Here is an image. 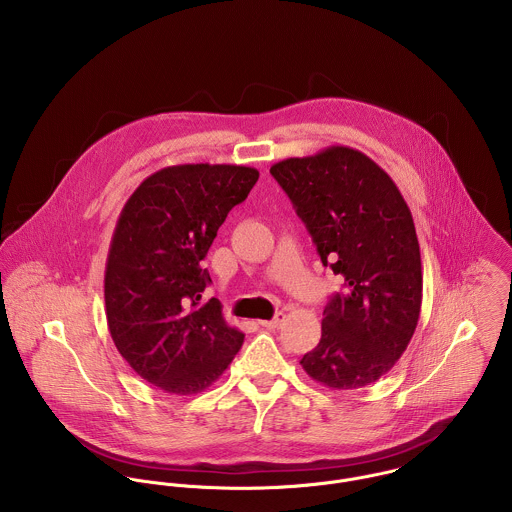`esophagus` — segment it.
Listing matches in <instances>:
<instances>
[{
  "label": "esophagus",
  "instance_id": "esophagus-1",
  "mask_svg": "<svg viewBox=\"0 0 512 512\" xmlns=\"http://www.w3.org/2000/svg\"><path fill=\"white\" fill-rule=\"evenodd\" d=\"M284 320H286V316H284L282 312H278L274 320H266V322H260V326H262V328H266V330H276V328H280V326H282V322H284Z\"/></svg>",
  "mask_w": 512,
  "mask_h": 512
}]
</instances>
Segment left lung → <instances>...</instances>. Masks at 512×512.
<instances>
[{
	"mask_svg": "<svg viewBox=\"0 0 512 512\" xmlns=\"http://www.w3.org/2000/svg\"><path fill=\"white\" fill-rule=\"evenodd\" d=\"M272 176L312 234L345 292L324 310L322 340L302 357L328 389H359L383 377L415 334L421 252L411 210L391 176L361 151L334 145L284 159Z\"/></svg>",
	"mask_w": 512,
	"mask_h": 512,
	"instance_id": "left-lung-1",
	"label": "left lung"
}]
</instances>
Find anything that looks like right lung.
Returning <instances> with one entry per match:
<instances>
[{"label": "right lung", "mask_w": 512, "mask_h": 512, "mask_svg": "<svg viewBox=\"0 0 512 512\" xmlns=\"http://www.w3.org/2000/svg\"><path fill=\"white\" fill-rule=\"evenodd\" d=\"M258 176L242 165L167 167L119 214L105 266L107 326L137 375L165 393L204 391L242 347L220 302H200L210 284L200 260Z\"/></svg>", "instance_id": "1"}]
</instances>
